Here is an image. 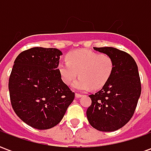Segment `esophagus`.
Here are the masks:
<instances>
[{
    "label": "esophagus",
    "mask_w": 151,
    "mask_h": 151,
    "mask_svg": "<svg viewBox=\"0 0 151 151\" xmlns=\"http://www.w3.org/2000/svg\"><path fill=\"white\" fill-rule=\"evenodd\" d=\"M75 96H76V98H80V97H82V95H81V94H78V93H76Z\"/></svg>",
    "instance_id": "obj_1"
}]
</instances>
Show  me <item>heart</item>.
Listing matches in <instances>:
<instances>
[{"label": "heart", "mask_w": 151, "mask_h": 151, "mask_svg": "<svg viewBox=\"0 0 151 151\" xmlns=\"http://www.w3.org/2000/svg\"><path fill=\"white\" fill-rule=\"evenodd\" d=\"M66 60L58 65L60 77L65 84L70 85L78 73L79 78L73 86L79 91L102 88L113 72V60L106 54L87 49L75 50L67 55Z\"/></svg>", "instance_id": "1"}]
</instances>
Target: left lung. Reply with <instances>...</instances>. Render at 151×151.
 I'll use <instances>...</instances> for the list:
<instances>
[{
  "label": "left lung",
  "instance_id": "1",
  "mask_svg": "<svg viewBox=\"0 0 151 151\" xmlns=\"http://www.w3.org/2000/svg\"><path fill=\"white\" fill-rule=\"evenodd\" d=\"M94 49L111 56L114 69L103 88L89 95L91 104L87 108L86 116L93 128L112 132L126 124L135 111L142 91L139 73L129 53L111 47Z\"/></svg>",
  "mask_w": 151,
  "mask_h": 151
}]
</instances>
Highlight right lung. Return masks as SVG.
<instances>
[{"label":"right lung","mask_w":151,"mask_h":151,"mask_svg":"<svg viewBox=\"0 0 151 151\" xmlns=\"http://www.w3.org/2000/svg\"><path fill=\"white\" fill-rule=\"evenodd\" d=\"M57 48L32 47L14 60L9 79L12 108L32 128L48 129L60 122L75 94L60 74Z\"/></svg>","instance_id":"add662e5"}]
</instances>
